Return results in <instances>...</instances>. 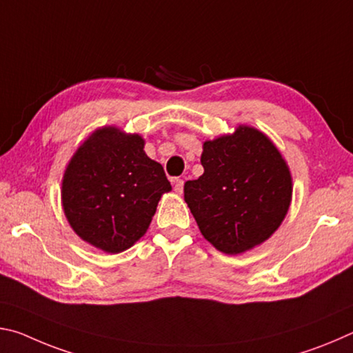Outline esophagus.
Returning a JSON list of instances; mask_svg holds the SVG:
<instances>
[{
    "label": "esophagus",
    "mask_w": 353,
    "mask_h": 353,
    "mask_svg": "<svg viewBox=\"0 0 353 353\" xmlns=\"http://www.w3.org/2000/svg\"><path fill=\"white\" fill-rule=\"evenodd\" d=\"M172 183H174V191L177 194H181L182 191H183V181L182 179H174V181H172Z\"/></svg>",
    "instance_id": "1"
}]
</instances>
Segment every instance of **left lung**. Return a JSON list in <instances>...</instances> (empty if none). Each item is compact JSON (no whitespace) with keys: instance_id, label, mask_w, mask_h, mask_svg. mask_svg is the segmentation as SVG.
Masks as SVG:
<instances>
[{"instance_id":"1","label":"left lung","mask_w":353,"mask_h":353,"mask_svg":"<svg viewBox=\"0 0 353 353\" xmlns=\"http://www.w3.org/2000/svg\"><path fill=\"white\" fill-rule=\"evenodd\" d=\"M204 174L183 185V198L205 240L227 255L270 240L283 223L292 177L282 152L261 130L240 124L202 145Z\"/></svg>"}]
</instances>
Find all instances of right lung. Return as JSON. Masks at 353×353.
Returning <instances> with one entry per match:
<instances>
[{"instance_id":"obj_1","label":"right lung","mask_w":353,"mask_h":353,"mask_svg":"<svg viewBox=\"0 0 353 353\" xmlns=\"http://www.w3.org/2000/svg\"><path fill=\"white\" fill-rule=\"evenodd\" d=\"M171 191L145 140L117 126L94 130L76 149L62 179V208L74 234L107 254L146 234L159 201Z\"/></svg>"}]
</instances>
